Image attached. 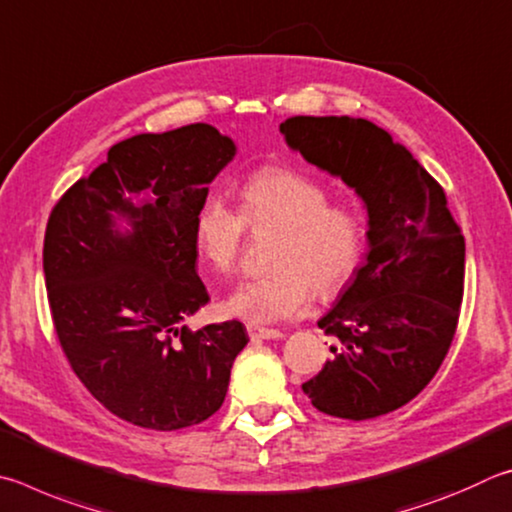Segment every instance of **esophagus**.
Segmentation results:
<instances>
[{
    "mask_svg": "<svg viewBox=\"0 0 512 512\" xmlns=\"http://www.w3.org/2000/svg\"><path fill=\"white\" fill-rule=\"evenodd\" d=\"M247 335L251 339H281L283 333L274 328H261V326H247Z\"/></svg>",
    "mask_w": 512,
    "mask_h": 512,
    "instance_id": "obj_1",
    "label": "esophagus"
}]
</instances>
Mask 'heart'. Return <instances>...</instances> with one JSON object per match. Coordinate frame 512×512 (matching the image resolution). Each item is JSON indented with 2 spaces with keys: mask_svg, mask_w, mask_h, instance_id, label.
Wrapping results in <instances>:
<instances>
[{
  "mask_svg": "<svg viewBox=\"0 0 512 512\" xmlns=\"http://www.w3.org/2000/svg\"><path fill=\"white\" fill-rule=\"evenodd\" d=\"M247 229H281L272 274L238 283L224 301L229 315L249 324L301 317L315 292L335 299L360 272L366 256V220L353 202L330 200L317 177L285 166H261L238 186V211L206 197L193 218V247L213 274L236 272Z\"/></svg>",
  "mask_w": 512,
  "mask_h": 512,
  "instance_id": "1",
  "label": "heart"
}]
</instances>
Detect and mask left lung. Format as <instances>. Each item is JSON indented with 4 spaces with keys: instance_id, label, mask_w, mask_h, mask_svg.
<instances>
[{
    "instance_id": "1",
    "label": "left lung",
    "mask_w": 512,
    "mask_h": 512,
    "mask_svg": "<svg viewBox=\"0 0 512 512\" xmlns=\"http://www.w3.org/2000/svg\"><path fill=\"white\" fill-rule=\"evenodd\" d=\"M310 164L342 177L369 211V254L319 328L333 357L303 393L319 411L369 420L396 411L441 369L459 326L465 238L443 186L387 130L351 116L281 123Z\"/></svg>"
}]
</instances>
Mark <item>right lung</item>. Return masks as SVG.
<instances>
[{
  "label": "right lung",
  "mask_w": 512,
  "mask_h": 512,
  "mask_svg": "<svg viewBox=\"0 0 512 512\" xmlns=\"http://www.w3.org/2000/svg\"><path fill=\"white\" fill-rule=\"evenodd\" d=\"M233 155V141L206 123L137 134L112 146L49 215L42 263L62 353L130 425L173 432L213 416L249 342L240 321L195 333L182 326L209 301L195 272L193 218ZM141 190L152 203L124 197ZM112 212L129 218L128 234L113 229Z\"/></svg>",
  "instance_id": "add662e5"
}]
</instances>
